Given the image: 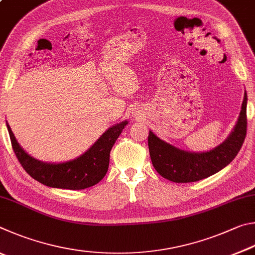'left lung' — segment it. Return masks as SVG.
<instances>
[{"mask_svg": "<svg viewBox=\"0 0 255 255\" xmlns=\"http://www.w3.org/2000/svg\"><path fill=\"white\" fill-rule=\"evenodd\" d=\"M248 94L233 131L224 142L205 152H193L177 148L149 131L148 145L151 161L155 170L173 182H193L214 175L233 161L247 135Z\"/></svg>", "mask_w": 255, "mask_h": 255, "instance_id": "left-lung-1", "label": "left lung"}]
</instances>
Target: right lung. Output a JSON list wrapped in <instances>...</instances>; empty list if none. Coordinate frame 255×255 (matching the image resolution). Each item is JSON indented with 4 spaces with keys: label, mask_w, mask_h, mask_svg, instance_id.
I'll use <instances>...</instances> for the list:
<instances>
[{
    "label": "right lung",
    "mask_w": 255,
    "mask_h": 255,
    "mask_svg": "<svg viewBox=\"0 0 255 255\" xmlns=\"http://www.w3.org/2000/svg\"><path fill=\"white\" fill-rule=\"evenodd\" d=\"M128 123L125 120L112 125L87 151L65 162H44L31 157L22 149L7 122L6 128L17 160L33 179L52 188L79 190L98 184L105 177L112 146Z\"/></svg>",
    "instance_id": "obj_1"
}]
</instances>
